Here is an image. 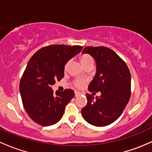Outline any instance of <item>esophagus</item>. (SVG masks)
Listing matches in <instances>:
<instances>
[{
    "mask_svg": "<svg viewBox=\"0 0 152 152\" xmlns=\"http://www.w3.org/2000/svg\"><path fill=\"white\" fill-rule=\"evenodd\" d=\"M79 95H81L80 92H79V91H75V96L77 97V96H79Z\"/></svg>",
    "mask_w": 152,
    "mask_h": 152,
    "instance_id": "esophagus-1",
    "label": "esophagus"
}]
</instances>
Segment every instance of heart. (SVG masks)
I'll return each instance as SVG.
<instances>
[{
    "label": "heart",
    "mask_w": 152,
    "mask_h": 152,
    "mask_svg": "<svg viewBox=\"0 0 152 152\" xmlns=\"http://www.w3.org/2000/svg\"><path fill=\"white\" fill-rule=\"evenodd\" d=\"M80 61L84 67H86V66L89 65V64H94V61L93 57L88 53H84L82 54V55H81ZM69 64H70V61H67V62L65 64V65H64V70H67V67H68L69 66ZM86 82H87L86 79L79 78V79H76L73 80V86L76 87V88L80 89V88H82L84 86H85Z\"/></svg>",
    "instance_id": "obj_1"
}]
</instances>
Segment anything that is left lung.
Returning a JSON list of instances; mask_svg holds the SVG:
<instances>
[{
	"label": "left lung",
	"mask_w": 152,
	"mask_h": 152,
	"mask_svg": "<svg viewBox=\"0 0 152 152\" xmlns=\"http://www.w3.org/2000/svg\"><path fill=\"white\" fill-rule=\"evenodd\" d=\"M96 62V73L88 86L90 92H101L94 98L86 94L88 103L82 107L83 118L95 126H105L117 120L131 97V73L127 64L111 49L106 47H86Z\"/></svg>",
	"instance_id": "8db88e82"
}]
</instances>
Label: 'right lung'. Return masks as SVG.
Returning a JSON list of instances; mask_svg holds the SVG:
<instances>
[{"label":"right lung","instance_id":"add662e5","mask_svg":"<svg viewBox=\"0 0 152 152\" xmlns=\"http://www.w3.org/2000/svg\"><path fill=\"white\" fill-rule=\"evenodd\" d=\"M82 46L52 45L39 50L28 61L19 89L23 107L35 123L49 126L62 117L74 91L66 89L56 94L51 85L64 77L66 63L80 53Z\"/></svg>","mask_w":152,"mask_h":152}]
</instances>
